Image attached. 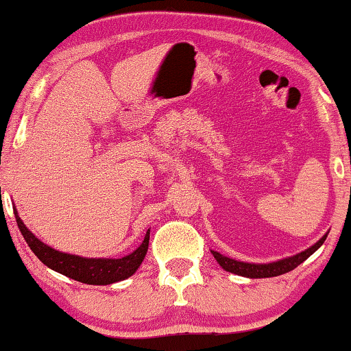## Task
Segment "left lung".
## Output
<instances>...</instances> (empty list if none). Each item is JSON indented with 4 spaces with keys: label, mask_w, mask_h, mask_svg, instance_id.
<instances>
[{
    "label": "left lung",
    "mask_w": 351,
    "mask_h": 351,
    "mask_svg": "<svg viewBox=\"0 0 351 351\" xmlns=\"http://www.w3.org/2000/svg\"><path fill=\"white\" fill-rule=\"evenodd\" d=\"M328 234H324L319 241L312 245L307 250H304L298 255L285 258V260L276 261V263H269V264H252V263H243V261H236L232 258L223 256L218 252L212 250V255L215 256V260L218 264L225 269L228 272L237 274V276L242 277H248V278H266V277H277L282 276V274H287L289 271H293L294 267H298L302 261H306L308 256L312 255L313 252H317L319 247L323 245V242L326 241Z\"/></svg>",
    "instance_id": "8db88e82"
}]
</instances>
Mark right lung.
I'll return each mask as SVG.
<instances>
[{
	"instance_id": "1",
	"label": "right lung",
	"mask_w": 351,
	"mask_h": 351,
	"mask_svg": "<svg viewBox=\"0 0 351 351\" xmlns=\"http://www.w3.org/2000/svg\"><path fill=\"white\" fill-rule=\"evenodd\" d=\"M17 226L28 247L36 255L45 266L53 269L63 276L73 278V280L87 283V285H110V283L125 280L133 276L136 269L141 266L147 255L149 248L150 231H147L144 242L136 248L128 256L119 258V260H110V258H82L75 255H68L53 250L44 242H40L38 237L33 236L32 231L27 230L23 221L17 215V210H14Z\"/></svg>"
}]
</instances>
